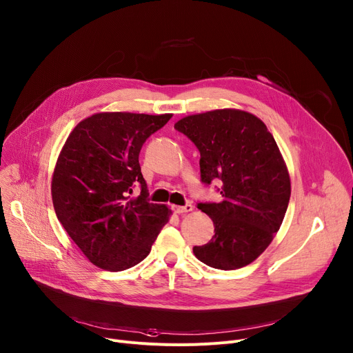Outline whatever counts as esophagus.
<instances>
[{"instance_id":"1","label":"esophagus","mask_w":353,"mask_h":353,"mask_svg":"<svg viewBox=\"0 0 353 353\" xmlns=\"http://www.w3.org/2000/svg\"><path fill=\"white\" fill-rule=\"evenodd\" d=\"M172 210L176 214H184V213H190L193 210L192 204H185V205H172Z\"/></svg>"}]
</instances>
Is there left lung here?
Masks as SVG:
<instances>
[{
  "mask_svg": "<svg viewBox=\"0 0 353 353\" xmlns=\"http://www.w3.org/2000/svg\"><path fill=\"white\" fill-rule=\"evenodd\" d=\"M174 129L200 152L201 181L220 180V203H199L213 220L214 236L193 252L208 267L237 270L271 244L291 196L287 164L261 119L240 109L185 116Z\"/></svg>",
  "mask_w": 353,
  "mask_h": 353,
  "instance_id": "1",
  "label": "left lung"
}]
</instances>
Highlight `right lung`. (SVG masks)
Masks as SVG:
<instances>
[{
	"mask_svg": "<svg viewBox=\"0 0 353 353\" xmlns=\"http://www.w3.org/2000/svg\"><path fill=\"white\" fill-rule=\"evenodd\" d=\"M172 113H95L68 136L52 174V203L68 236L102 270L123 271L149 255L172 210L148 200L139 164L146 139ZM141 184L133 198L132 185Z\"/></svg>",
	"mask_w": 353,
	"mask_h": 353,
	"instance_id": "right-lung-1",
	"label": "right lung"
}]
</instances>
